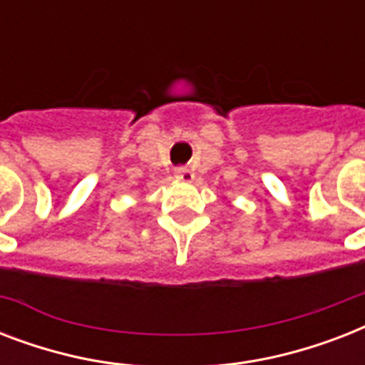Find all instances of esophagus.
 Wrapping results in <instances>:
<instances>
[{
  "instance_id": "obj_1",
  "label": "esophagus",
  "mask_w": 365,
  "mask_h": 365,
  "mask_svg": "<svg viewBox=\"0 0 365 365\" xmlns=\"http://www.w3.org/2000/svg\"><path fill=\"white\" fill-rule=\"evenodd\" d=\"M174 174H176L178 180H182V182H191V180L195 178L193 170H191V168H187V166H180V168H176V172H174Z\"/></svg>"
}]
</instances>
